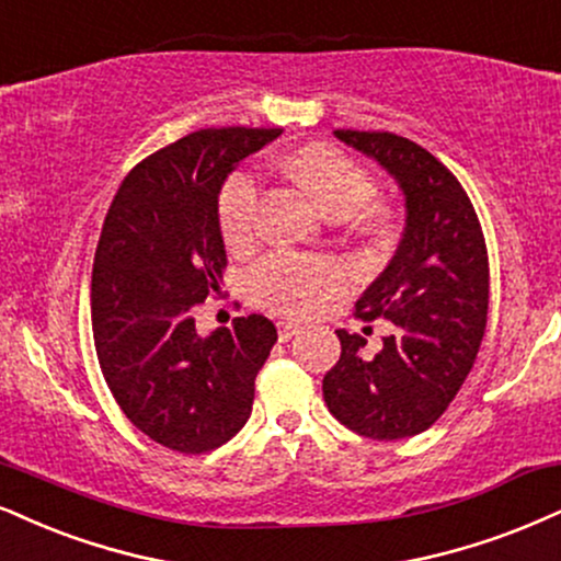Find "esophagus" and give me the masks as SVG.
I'll return each mask as SVG.
<instances>
[{
  "label": "esophagus",
  "mask_w": 561,
  "mask_h": 561,
  "mask_svg": "<svg viewBox=\"0 0 561 561\" xmlns=\"http://www.w3.org/2000/svg\"><path fill=\"white\" fill-rule=\"evenodd\" d=\"M299 324L296 322H278V337L280 341H291V337L299 333Z\"/></svg>",
  "instance_id": "obj_1"
}]
</instances>
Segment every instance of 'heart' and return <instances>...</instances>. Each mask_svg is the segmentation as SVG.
Segmentation results:
<instances>
[{
    "label": "heart",
    "instance_id": "obj_1",
    "mask_svg": "<svg viewBox=\"0 0 561 561\" xmlns=\"http://www.w3.org/2000/svg\"><path fill=\"white\" fill-rule=\"evenodd\" d=\"M283 174L299 184L330 218L356 237L382 239L390 233V205L375 197V179L362 163L330 142H307L280 158ZM260 186L249 174H231L218 195V228L226 247L241 249L254 239ZM252 291L265 307L286 317H307L345 286V270L335 260L278 252L249 275Z\"/></svg>",
    "mask_w": 561,
    "mask_h": 561
}]
</instances>
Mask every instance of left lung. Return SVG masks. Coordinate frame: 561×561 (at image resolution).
<instances>
[{
    "instance_id": "1",
    "label": "left lung",
    "mask_w": 561,
    "mask_h": 561,
    "mask_svg": "<svg viewBox=\"0 0 561 561\" xmlns=\"http://www.w3.org/2000/svg\"><path fill=\"white\" fill-rule=\"evenodd\" d=\"M371 156L405 195L396 257L356 301L364 322H392L375 356L366 337L335 330L341 358L322 379L330 413L369 439L426 432L471 375L489 314V254L471 197L445 163L392 133L335 129Z\"/></svg>"
}]
</instances>
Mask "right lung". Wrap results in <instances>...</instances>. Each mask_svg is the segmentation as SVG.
<instances>
[{
    "label": "right lung",
    "instance_id": "add662e5",
    "mask_svg": "<svg viewBox=\"0 0 561 561\" xmlns=\"http://www.w3.org/2000/svg\"><path fill=\"white\" fill-rule=\"evenodd\" d=\"M283 129H199L124 176L103 220L90 280L99 364L145 437L184 455L226 445L247 424L254 377L278 341L262 314L203 337L195 309L220 296L218 195L233 165Z\"/></svg>",
    "mask_w": 561,
    "mask_h": 561
}]
</instances>
